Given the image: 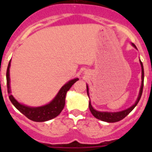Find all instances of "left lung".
<instances>
[{"label": "left lung", "mask_w": 152, "mask_h": 152, "mask_svg": "<svg viewBox=\"0 0 152 152\" xmlns=\"http://www.w3.org/2000/svg\"><path fill=\"white\" fill-rule=\"evenodd\" d=\"M136 49V46L134 45L133 43L132 44ZM140 64L141 67H142V85H141L140 91H139V94L138 98H137V100L135 101V103H134L133 105L130 107L129 108L126 109L125 110L120 111V112H116V113H110V112H100V111H97L96 110L93 108V107L91 106V100L89 102V109L91 110V113L93 114V116H94L96 119L102 120V121L107 122V123H116V122H119L120 120H122L123 119H124L130 112H131L132 110L135 107V106L138 104L139 100H140L141 96L142 94V91H143V85H144V68H143V64L142 62L140 60ZM89 89H88V86L87 85V93H88V95L89 96Z\"/></svg>", "instance_id": "1"}]
</instances>
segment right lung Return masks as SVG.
Instances as JSON below:
<instances>
[{"instance_id": "add662e5", "label": "right lung", "mask_w": 152, "mask_h": 152, "mask_svg": "<svg viewBox=\"0 0 152 152\" xmlns=\"http://www.w3.org/2000/svg\"><path fill=\"white\" fill-rule=\"evenodd\" d=\"M10 61L8 64L7 69V92L9 94V98L13 105L16 107L24 116H26L28 119L34 122H45L50 120L53 118L56 117L62 111L65 104V96L68 90L72 88V86L75 84L78 78H75L69 80L67 84H64L62 88L58 91L56 97L49 103L42 107H30L25 106L19 103L15 98L10 94Z\"/></svg>"}]
</instances>
